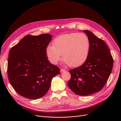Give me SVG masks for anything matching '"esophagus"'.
<instances>
[{
    "label": "esophagus",
    "mask_w": 121,
    "mask_h": 121,
    "mask_svg": "<svg viewBox=\"0 0 121 121\" xmlns=\"http://www.w3.org/2000/svg\"><path fill=\"white\" fill-rule=\"evenodd\" d=\"M65 71V70L64 69H62V68L60 69V72L61 73H63V72H64Z\"/></svg>",
    "instance_id": "obj_1"
}]
</instances>
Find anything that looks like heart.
Listing matches in <instances>:
<instances>
[{"label": "heart", "instance_id": "1", "mask_svg": "<svg viewBox=\"0 0 121 121\" xmlns=\"http://www.w3.org/2000/svg\"><path fill=\"white\" fill-rule=\"evenodd\" d=\"M53 45L47 46L46 53L50 61L57 64L63 58L71 67H77L87 60L90 48L88 36L83 33L64 34L56 38Z\"/></svg>", "mask_w": 121, "mask_h": 121}]
</instances>
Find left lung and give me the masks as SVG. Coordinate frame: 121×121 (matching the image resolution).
Wrapping results in <instances>:
<instances>
[{"instance_id": "1", "label": "left lung", "mask_w": 121, "mask_h": 121, "mask_svg": "<svg viewBox=\"0 0 121 121\" xmlns=\"http://www.w3.org/2000/svg\"><path fill=\"white\" fill-rule=\"evenodd\" d=\"M83 31L90 42L88 57L82 65L69 70L71 78L67 85L76 94L88 96L104 87L111 73L113 60L104 41L89 30Z\"/></svg>"}]
</instances>
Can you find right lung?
<instances>
[{"label":"right lung","instance_id":"add662e5","mask_svg":"<svg viewBox=\"0 0 121 121\" xmlns=\"http://www.w3.org/2000/svg\"><path fill=\"white\" fill-rule=\"evenodd\" d=\"M49 34L27 35L10 49L8 75L14 90L30 99L43 97L60 69L47 59L46 48L52 40Z\"/></svg>","mask_w":121,"mask_h":121}]
</instances>
